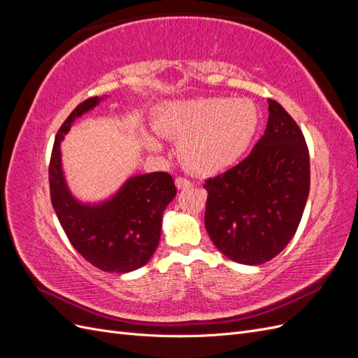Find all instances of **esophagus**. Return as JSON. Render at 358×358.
I'll use <instances>...</instances> for the list:
<instances>
[{"label":"esophagus","instance_id":"34e87169","mask_svg":"<svg viewBox=\"0 0 358 358\" xmlns=\"http://www.w3.org/2000/svg\"><path fill=\"white\" fill-rule=\"evenodd\" d=\"M175 183H176L178 189H185V188H189V187H192V182H191L189 179H187V178H183V176H179V178H176Z\"/></svg>","mask_w":358,"mask_h":358}]
</instances>
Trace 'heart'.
Instances as JSON below:
<instances>
[{"mask_svg": "<svg viewBox=\"0 0 358 358\" xmlns=\"http://www.w3.org/2000/svg\"><path fill=\"white\" fill-rule=\"evenodd\" d=\"M259 110L249 99L206 96L161 106L155 127L161 134L179 140L182 164L196 175L210 176L234 166L255 138ZM158 148L154 137H146Z\"/></svg>", "mask_w": 358, "mask_h": 358, "instance_id": "obj_1", "label": "heart"}]
</instances>
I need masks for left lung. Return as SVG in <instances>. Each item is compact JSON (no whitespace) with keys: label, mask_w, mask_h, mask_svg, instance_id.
I'll list each match as a JSON object with an SVG mask.
<instances>
[{"label":"left lung","mask_w":358,"mask_h":358,"mask_svg":"<svg viewBox=\"0 0 358 358\" xmlns=\"http://www.w3.org/2000/svg\"><path fill=\"white\" fill-rule=\"evenodd\" d=\"M309 187L305 136L282 106L268 100L266 131L252 152L204 183L206 230L233 262L266 263L296 234Z\"/></svg>","instance_id":"8db88e82"}]
</instances>
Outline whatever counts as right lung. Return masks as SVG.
I'll return each mask as SVG.
<instances>
[{
	"mask_svg": "<svg viewBox=\"0 0 358 358\" xmlns=\"http://www.w3.org/2000/svg\"><path fill=\"white\" fill-rule=\"evenodd\" d=\"M99 96L80 103L58 129L49 164L50 200L70 243L86 262L103 272L127 273L143 267L161 237L162 212L175 199L176 187L166 171L129 178L115 196L101 204L76 200L64 179L62 142L74 122L100 103Z\"/></svg>",
	"mask_w": 358,
	"mask_h": 358,
	"instance_id": "right-lung-1",
	"label": "right lung"
}]
</instances>
